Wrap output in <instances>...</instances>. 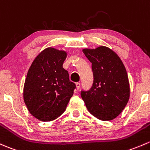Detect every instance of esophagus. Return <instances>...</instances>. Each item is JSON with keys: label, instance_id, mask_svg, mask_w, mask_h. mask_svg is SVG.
Masks as SVG:
<instances>
[{"label": "esophagus", "instance_id": "esophagus-1", "mask_svg": "<svg viewBox=\"0 0 150 150\" xmlns=\"http://www.w3.org/2000/svg\"><path fill=\"white\" fill-rule=\"evenodd\" d=\"M75 86H76V88L77 89H79L80 87V83H75Z\"/></svg>", "mask_w": 150, "mask_h": 150}]
</instances>
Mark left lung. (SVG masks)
Wrapping results in <instances>:
<instances>
[{
    "label": "left lung",
    "mask_w": 150,
    "mask_h": 150,
    "mask_svg": "<svg viewBox=\"0 0 150 150\" xmlns=\"http://www.w3.org/2000/svg\"><path fill=\"white\" fill-rule=\"evenodd\" d=\"M83 52L92 63L93 83L80 95L88 111L97 119L110 121L122 112L129 101L130 88L122 61L106 47L84 49Z\"/></svg>",
    "instance_id": "obj_1"
}]
</instances>
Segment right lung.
Wrapping results in <instances>:
<instances>
[{
	"mask_svg": "<svg viewBox=\"0 0 150 150\" xmlns=\"http://www.w3.org/2000/svg\"><path fill=\"white\" fill-rule=\"evenodd\" d=\"M67 53L52 47L34 59L23 87V100L28 110L42 121L56 119L65 111L75 84L62 67Z\"/></svg>",
	"mask_w": 150,
	"mask_h": 150,
	"instance_id": "add662e5",
	"label": "right lung"
}]
</instances>
